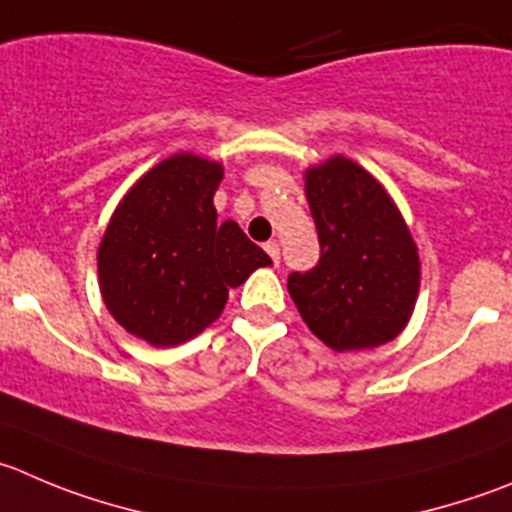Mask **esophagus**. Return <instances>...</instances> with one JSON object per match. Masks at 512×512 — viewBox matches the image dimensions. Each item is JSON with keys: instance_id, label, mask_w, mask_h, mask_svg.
Returning a JSON list of instances; mask_svg holds the SVG:
<instances>
[{"instance_id": "obj_1", "label": "esophagus", "mask_w": 512, "mask_h": 512, "mask_svg": "<svg viewBox=\"0 0 512 512\" xmlns=\"http://www.w3.org/2000/svg\"><path fill=\"white\" fill-rule=\"evenodd\" d=\"M266 253H269V256H271V261H274V264L276 266H279V259H281V248H279V243H276V241H269V243H266Z\"/></svg>"}]
</instances>
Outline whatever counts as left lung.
<instances>
[{
	"label": "left lung",
	"instance_id": "8db88e82",
	"mask_svg": "<svg viewBox=\"0 0 512 512\" xmlns=\"http://www.w3.org/2000/svg\"><path fill=\"white\" fill-rule=\"evenodd\" d=\"M304 178L321 256L311 271L289 274L301 319L334 352L392 342L420 291V256L405 218L382 183L344 155Z\"/></svg>",
	"mask_w": 512,
	"mask_h": 512
}]
</instances>
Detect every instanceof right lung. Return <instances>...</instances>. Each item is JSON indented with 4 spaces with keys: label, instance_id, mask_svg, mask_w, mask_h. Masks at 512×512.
<instances>
[{
    "label": "right lung",
    "instance_id": "obj_1",
    "mask_svg": "<svg viewBox=\"0 0 512 512\" xmlns=\"http://www.w3.org/2000/svg\"><path fill=\"white\" fill-rule=\"evenodd\" d=\"M223 165L175 153L125 193L97 251L100 294L125 332L153 347L198 337L221 316L228 289L271 266L236 221L218 223Z\"/></svg>",
    "mask_w": 512,
    "mask_h": 512
}]
</instances>
